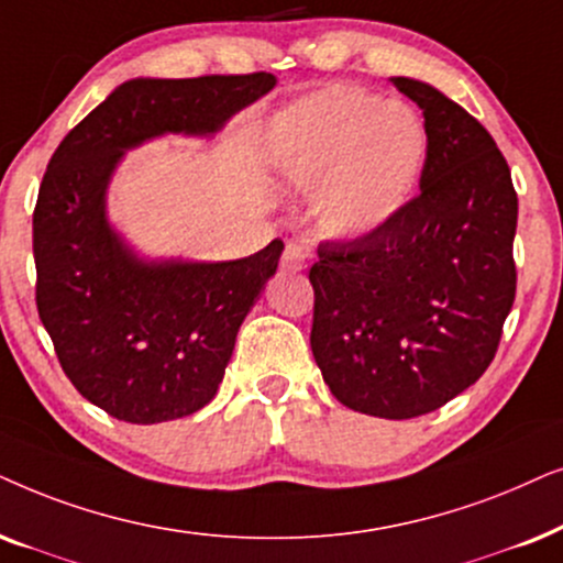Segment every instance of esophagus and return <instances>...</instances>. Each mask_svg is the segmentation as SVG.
Listing matches in <instances>:
<instances>
[{
	"label": "esophagus",
	"instance_id": "1",
	"mask_svg": "<svg viewBox=\"0 0 563 563\" xmlns=\"http://www.w3.org/2000/svg\"><path fill=\"white\" fill-rule=\"evenodd\" d=\"M306 260H309V252H306L298 242H288L286 250H283L280 265L286 269H303Z\"/></svg>",
	"mask_w": 563,
	"mask_h": 563
}]
</instances>
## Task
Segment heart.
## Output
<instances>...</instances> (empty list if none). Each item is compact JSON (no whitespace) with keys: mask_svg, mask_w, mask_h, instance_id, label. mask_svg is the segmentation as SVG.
I'll use <instances>...</instances> for the list:
<instances>
[{"mask_svg":"<svg viewBox=\"0 0 563 563\" xmlns=\"http://www.w3.org/2000/svg\"><path fill=\"white\" fill-rule=\"evenodd\" d=\"M427 159V131L401 100L327 87L280 120L275 162L334 236H365L409 203Z\"/></svg>","mask_w":563,"mask_h":563,"instance_id":"1","label":"heart"}]
</instances>
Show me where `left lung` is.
Returning a JSON list of instances; mask_svg holds the SVG:
<instances>
[{
  "label": "left lung",
  "instance_id": "8db88e82",
  "mask_svg": "<svg viewBox=\"0 0 563 563\" xmlns=\"http://www.w3.org/2000/svg\"><path fill=\"white\" fill-rule=\"evenodd\" d=\"M391 81L424 115L419 192L373 234L319 244L311 352L344 407L411 419L497 355L517 288V192L474 115L424 81Z\"/></svg>",
  "mask_w": 563,
  "mask_h": 563
}]
</instances>
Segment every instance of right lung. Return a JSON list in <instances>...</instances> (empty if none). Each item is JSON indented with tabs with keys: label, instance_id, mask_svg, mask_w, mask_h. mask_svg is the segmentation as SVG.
I'll return each mask as SVG.
<instances>
[{
	"label": "right lung",
	"instance_id": "right-lung-1",
	"mask_svg": "<svg viewBox=\"0 0 563 563\" xmlns=\"http://www.w3.org/2000/svg\"><path fill=\"white\" fill-rule=\"evenodd\" d=\"M275 87L267 71L133 79L66 133L33 211L35 306L74 388L133 424L203 409L283 242L234 262H141L104 219L125 148L162 133H213Z\"/></svg>",
	"mask_w": 563,
	"mask_h": 563
}]
</instances>
